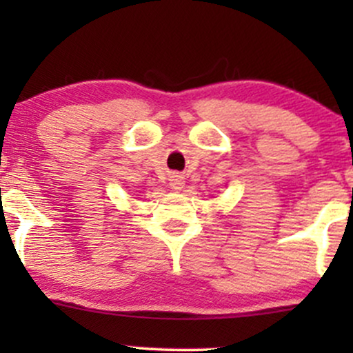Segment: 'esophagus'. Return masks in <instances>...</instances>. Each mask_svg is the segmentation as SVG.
<instances>
[{"instance_id": "1", "label": "esophagus", "mask_w": 353, "mask_h": 353, "mask_svg": "<svg viewBox=\"0 0 353 353\" xmlns=\"http://www.w3.org/2000/svg\"><path fill=\"white\" fill-rule=\"evenodd\" d=\"M169 185H171L172 190H181L184 188V177L179 176V174H174L171 177V182H169Z\"/></svg>"}]
</instances>
